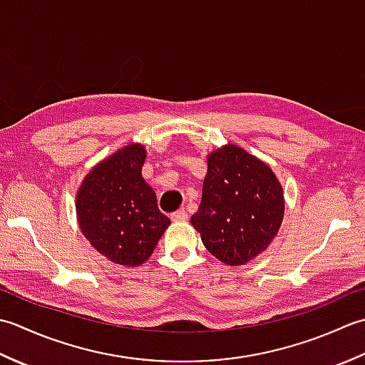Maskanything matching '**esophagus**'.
I'll list each match as a JSON object with an SVG mask.
<instances>
[{"label": "esophagus", "mask_w": 365, "mask_h": 365, "mask_svg": "<svg viewBox=\"0 0 365 365\" xmlns=\"http://www.w3.org/2000/svg\"><path fill=\"white\" fill-rule=\"evenodd\" d=\"M188 218V213L185 212V208H180V210H177L174 213H170V220L178 222V221H185Z\"/></svg>", "instance_id": "esophagus-1"}]
</instances>
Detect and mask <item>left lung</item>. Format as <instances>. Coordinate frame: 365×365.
<instances>
[{"label":"left lung","mask_w":365,"mask_h":365,"mask_svg":"<svg viewBox=\"0 0 365 365\" xmlns=\"http://www.w3.org/2000/svg\"><path fill=\"white\" fill-rule=\"evenodd\" d=\"M207 166L191 224L216 259L245 265L277 235L285 210L282 187L267 163L235 144L212 152Z\"/></svg>","instance_id":"obj_1"}]
</instances>
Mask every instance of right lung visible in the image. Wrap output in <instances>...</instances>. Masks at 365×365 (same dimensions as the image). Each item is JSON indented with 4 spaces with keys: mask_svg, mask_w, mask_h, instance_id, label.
Listing matches in <instances>:
<instances>
[{
    "mask_svg": "<svg viewBox=\"0 0 365 365\" xmlns=\"http://www.w3.org/2000/svg\"><path fill=\"white\" fill-rule=\"evenodd\" d=\"M144 160L143 144L122 147L92 168L76 192L83 235L118 265H143L170 224L143 178Z\"/></svg>",
    "mask_w": 365,
    "mask_h": 365,
    "instance_id": "right-lung-1",
    "label": "right lung"
}]
</instances>
